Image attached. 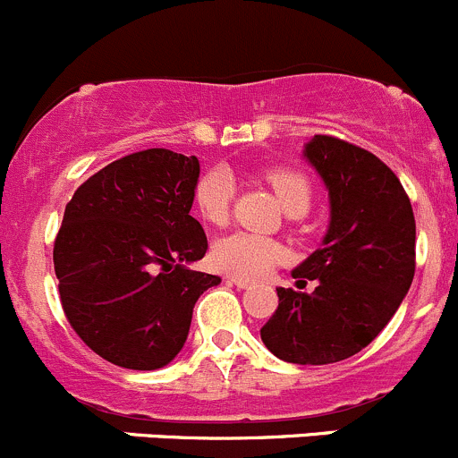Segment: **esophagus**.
I'll return each instance as SVG.
<instances>
[{"label":"esophagus","mask_w":458,"mask_h":458,"mask_svg":"<svg viewBox=\"0 0 458 458\" xmlns=\"http://www.w3.org/2000/svg\"><path fill=\"white\" fill-rule=\"evenodd\" d=\"M230 284L233 285H237L239 290H248V288H252V284L248 279H242V276H230Z\"/></svg>","instance_id":"esophagus-1"}]
</instances>
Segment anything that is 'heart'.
Segmentation results:
<instances>
[{
	"mask_svg": "<svg viewBox=\"0 0 458 458\" xmlns=\"http://www.w3.org/2000/svg\"><path fill=\"white\" fill-rule=\"evenodd\" d=\"M281 208L288 215L301 216L310 210L312 182L306 173L290 165H275L263 173ZM234 201V179L225 168H212L201 174L195 188V206L208 224L224 225L230 219ZM219 270L242 279H261L288 259L284 243L250 233H234L219 239L212 250Z\"/></svg>",
	"mask_w": 458,
	"mask_h": 458,
	"instance_id": "heart-1",
	"label": "heart"
}]
</instances>
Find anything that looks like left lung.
Wrapping results in <instances>:
<instances>
[{"instance_id":"obj_1","label":"left lung","mask_w":458,"mask_h":458,"mask_svg":"<svg viewBox=\"0 0 458 458\" xmlns=\"http://www.w3.org/2000/svg\"><path fill=\"white\" fill-rule=\"evenodd\" d=\"M306 157L330 191L332 221L293 276L317 288L276 290L261 341L281 361L326 366L361 352L401 306L417 267V224L399 177L370 150L315 135Z\"/></svg>"}]
</instances>
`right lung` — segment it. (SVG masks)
Here are the masks:
<instances>
[{
    "label": "right lung",
    "instance_id": "obj_1",
    "mask_svg": "<svg viewBox=\"0 0 458 458\" xmlns=\"http://www.w3.org/2000/svg\"><path fill=\"white\" fill-rule=\"evenodd\" d=\"M199 159L148 148L88 177L66 203L53 263L64 315L114 366L157 370L186 344L192 308L219 276L188 270L208 250L191 215Z\"/></svg>",
    "mask_w": 458,
    "mask_h": 458
}]
</instances>
